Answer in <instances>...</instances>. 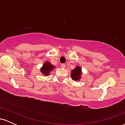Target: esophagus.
<instances>
[{"mask_svg":"<svg viewBox=\"0 0 125 125\" xmlns=\"http://www.w3.org/2000/svg\"><path fill=\"white\" fill-rule=\"evenodd\" d=\"M61 67H63V68H64V67H66V64H64V63H62V64H61Z\"/></svg>","mask_w":125,"mask_h":125,"instance_id":"34e87169","label":"esophagus"}]
</instances>
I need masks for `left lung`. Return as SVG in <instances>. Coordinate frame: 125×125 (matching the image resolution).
Instances as JSON below:
<instances>
[{"label":"left lung","instance_id":"obj_1","mask_svg":"<svg viewBox=\"0 0 125 125\" xmlns=\"http://www.w3.org/2000/svg\"><path fill=\"white\" fill-rule=\"evenodd\" d=\"M82 75V70L80 66H76L73 70L72 71L71 76L73 80L80 81Z\"/></svg>","mask_w":125,"mask_h":125}]
</instances>
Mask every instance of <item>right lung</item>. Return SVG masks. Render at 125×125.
<instances>
[{"label": "right lung", "instance_id": "1", "mask_svg": "<svg viewBox=\"0 0 125 125\" xmlns=\"http://www.w3.org/2000/svg\"><path fill=\"white\" fill-rule=\"evenodd\" d=\"M54 66L51 63V62H46L44 63L43 66L41 68V72L44 76H48L50 72L52 71L53 69Z\"/></svg>", "mask_w": 125, "mask_h": 125}]
</instances>
